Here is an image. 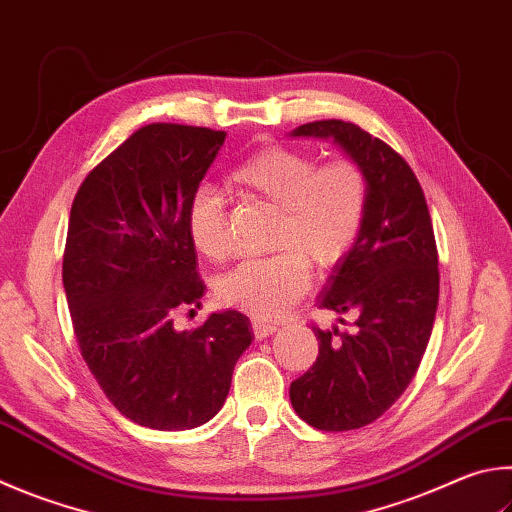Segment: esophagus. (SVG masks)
Returning a JSON list of instances; mask_svg holds the SVG:
<instances>
[{"mask_svg": "<svg viewBox=\"0 0 512 512\" xmlns=\"http://www.w3.org/2000/svg\"><path fill=\"white\" fill-rule=\"evenodd\" d=\"M275 331H277L275 324H271V322H262V320H253V333H255V338H257V340L273 336Z\"/></svg>", "mask_w": 512, "mask_h": 512, "instance_id": "obj_1", "label": "esophagus"}]
</instances>
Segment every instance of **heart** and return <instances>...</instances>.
Wrapping results in <instances>:
<instances>
[{
	"label": "heart",
	"mask_w": 512,
	"mask_h": 512,
	"mask_svg": "<svg viewBox=\"0 0 512 512\" xmlns=\"http://www.w3.org/2000/svg\"><path fill=\"white\" fill-rule=\"evenodd\" d=\"M241 192L277 210L275 255L232 268L217 282V297L255 318H280L318 273L338 268L356 246L369 208L365 167L351 156L320 163L318 156L284 145L250 154L230 172ZM194 248L210 262L232 255L228 212L221 194L199 188L188 206Z\"/></svg>",
	"instance_id": "1"
}]
</instances>
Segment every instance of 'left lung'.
Segmentation results:
<instances>
[{"instance_id":"obj_1","label":"left lung","mask_w":512,"mask_h":512,"mask_svg":"<svg viewBox=\"0 0 512 512\" xmlns=\"http://www.w3.org/2000/svg\"><path fill=\"white\" fill-rule=\"evenodd\" d=\"M293 134L333 138L369 179L365 226L320 293V309L356 315V329L313 324L318 358L288 392L315 430H358L401 398L421 365L439 304L434 228L416 174L385 141L345 120H315Z\"/></svg>"}]
</instances>
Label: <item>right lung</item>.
Returning a JSON list of instances; mask_svg holds the SVG:
<instances>
[{
	"label": "right lung",
	"instance_id": "1",
	"mask_svg": "<svg viewBox=\"0 0 512 512\" xmlns=\"http://www.w3.org/2000/svg\"><path fill=\"white\" fill-rule=\"evenodd\" d=\"M224 141L208 127L145 125L85 176L71 206L62 282L80 353L109 403L152 430L210 421L253 342L237 311L174 329V311L199 306L206 288L188 206Z\"/></svg>",
	"mask_w": 512,
	"mask_h": 512
}]
</instances>
